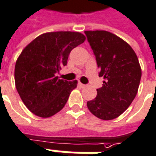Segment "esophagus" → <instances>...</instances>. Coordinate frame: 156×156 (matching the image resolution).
Here are the masks:
<instances>
[{
	"label": "esophagus",
	"instance_id": "esophagus-1",
	"mask_svg": "<svg viewBox=\"0 0 156 156\" xmlns=\"http://www.w3.org/2000/svg\"><path fill=\"white\" fill-rule=\"evenodd\" d=\"M78 85H79L80 86V87H81V88H84V87H86V85H84V84H82V83L81 82H79L78 83Z\"/></svg>",
	"mask_w": 156,
	"mask_h": 156
}]
</instances>
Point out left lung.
<instances>
[{
    "instance_id": "8db88e82",
    "label": "left lung",
    "mask_w": 156,
    "mask_h": 156,
    "mask_svg": "<svg viewBox=\"0 0 156 156\" xmlns=\"http://www.w3.org/2000/svg\"><path fill=\"white\" fill-rule=\"evenodd\" d=\"M87 41L103 77V86L87 107L99 119H115L129 107L138 91L141 69L136 52L120 37L105 30H86Z\"/></svg>"
}]
</instances>
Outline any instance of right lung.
<instances>
[{"label":"right lung","instance_id":"obj_1","mask_svg":"<svg viewBox=\"0 0 156 156\" xmlns=\"http://www.w3.org/2000/svg\"><path fill=\"white\" fill-rule=\"evenodd\" d=\"M85 40L80 32L45 33L20 53L15 66V83L22 101L33 114L51 117L66 104L77 80H61L56 74L67 65L70 51Z\"/></svg>","mask_w":156,"mask_h":156}]
</instances>
